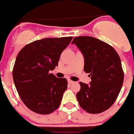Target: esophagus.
I'll use <instances>...</instances> for the list:
<instances>
[{"label": "esophagus", "instance_id": "1", "mask_svg": "<svg viewBox=\"0 0 134 134\" xmlns=\"http://www.w3.org/2000/svg\"><path fill=\"white\" fill-rule=\"evenodd\" d=\"M68 83H69V84H70V85H72V84L74 83V82L72 81V80H68Z\"/></svg>", "mask_w": 134, "mask_h": 134}]
</instances>
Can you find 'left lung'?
<instances>
[{"mask_svg":"<svg viewBox=\"0 0 134 134\" xmlns=\"http://www.w3.org/2000/svg\"><path fill=\"white\" fill-rule=\"evenodd\" d=\"M72 44L82 54L84 71L91 76L89 85L79 82V105L88 113H102L114 103L122 87L124 75L120 58L113 47L93 37H76Z\"/></svg>","mask_w":134,"mask_h":134,"instance_id":"left-lung-1","label":"left lung"}]
</instances>
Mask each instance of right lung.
Instances as JSON below:
<instances>
[{"label":"right lung","mask_w":134,"mask_h":134,"mask_svg":"<svg viewBox=\"0 0 134 134\" xmlns=\"http://www.w3.org/2000/svg\"><path fill=\"white\" fill-rule=\"evenodd\" d=\"M72 39L37 40L26 45L16 56L13 70L14 83L21 100L34 112L49 114L60 106L68 82L49 72L58 66L62 52Z\"/></svg>","instance_id":"obj_1"}]
</instances>
